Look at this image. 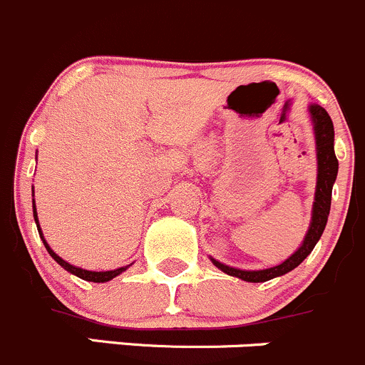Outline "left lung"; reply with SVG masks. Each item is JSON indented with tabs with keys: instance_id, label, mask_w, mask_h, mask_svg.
<instances>
[{
	"instance_id": "8db88e82",
	"label": "left lung",
	"mask_w": 365,
	"mask_h": 365,
	"mask_svg": "<svg viewBox=\"0 0 365 365\" xmlns=\"http://www.w3.org/2000/svg\"><path fill=\"white\" fill-rule=\"evenodd\" d=\"M310 114H312L317 144V187L316 201H314L312 210V222H310L309 233H307L302 247H299L292 257H289L287 260L282 262L280 265H277V267L262 269V271H242V269L230 267V265H225L212 258L215 267H219L222 272L230 274V277H237L244 282H253V284L282 277L285 272L298 267V265L312 253L314 246H316L317 240L323 235L324 226H327L328 221V214H330L331 187H334L335 178H337L339 160L337 157H335L334 151V123H331L328 112L324 110L323 107H319V105H312V107H310Z\"/></svg>"
}]
</instances>
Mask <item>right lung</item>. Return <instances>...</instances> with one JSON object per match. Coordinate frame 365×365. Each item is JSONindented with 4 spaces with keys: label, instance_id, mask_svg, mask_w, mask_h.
I'll use <instances>...</instances> for the list:
<instances>
[{
    "label": "right lung",
    "instance_id": "obj_1",
    "mask_svg": "<svg viewBox=\"0 0 365 365\" xmlns=\"http://www.w3.org/2000/svg\"><path fill=\"white\" fill-rule=\"evenodd\" d=\"M34 217H35V222H37V230H38V235H41L42 242H44L46 250H48V253L51 255L53 258H55L56 262H58L60 265H62L66 271L73 272V274H76L78 278H81V280H87V282H94V284H103V282H108L112 280V278H115L118 274H121L123 271H126V267H119V269H114V271H85V269H80V267H74V265L67 264L66 260H62V258L58 257V255L55 253V251L51 250V247L48 246V242L44 240V237H42V232H41V226H38V219H37V210H35V205H34Z\"/></svg>",
    "mask_w": 365,
    "mask_h": 365
}]
</instances>
